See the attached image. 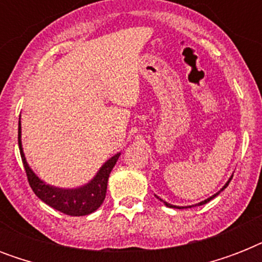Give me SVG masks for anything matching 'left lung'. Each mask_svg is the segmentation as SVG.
<instances>
[{"mask_svg": "<svg viewBox=\"0 0 262 262\" xmlns=\"http://www.w3.org/2000/svg\"><path fill=\"white\" fill-rule=\"evenodd\" d=\"M232 175H234V174H232ZM232 175H231V177H230V178H228V181H227V182L224 183V186L222 187V189H220L219 191H216L215 194H212L211 197H208V199H205V200H204V201H200V203L194 204V205H187V207H178V205H172V204H168L167 201H164V200H162V199H160V197H158V195H156V194H155V197H156V199H158V200H160V201H162V203H163L164 205H166V207H170V208H177V209H185V208H191V207H195V205H204V204H207L208 201H211L212 199H215L216 195H219V194H220V191H223L224 189H226V187L228 186V183H230V181H231Z\"/></svg>", "mask_w": 262, "mask_h": 262, "instance_id": "1", "label": "left lung"}]
</instances>
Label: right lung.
<instances>
[{
    "label": "right lung",
    "mask_w": 262,
    "mask_h": 262,
    "mask_svg": "<svg viewBox=\"0 0 262 262\" xmlns=\"http://www.w3.org/2000/svg\"><path fill=\"white\" fill-rule=\"evenodd\" d=\"M18 148H20L23 164H24L27 177H28V182H30L35 194L51 208L71 216L90 215L102 205L106 199L107 181H108L110 172L121 155V152H118L114 156H111L110 159L102 164V167L96 171L94 178L90 179L87 183H84L81 186L59 187L50 185V183L45 182L42 178H39L27 162L21 144L20 118H18Z\"/></svg>",
    "instance_id": "add662e5"
}]
</instances>
